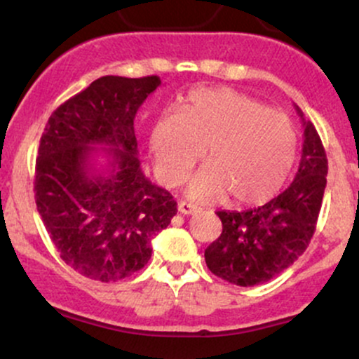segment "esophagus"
<instances>
[{
    "label": "esophagus",
    "mask_w": 359,
    "mask_h": 359,
    "mask_svg": "<svg viewBox=\"0 0 359 359\" xmlns=\"http://www.w3.org/2000/svg\"><path fill=\"white\" fill-rule=\"evenodd\" d=\"M197 211H199V208H197L196 204L185 203V201H182V203H179V212L187 214V216H191V214H196Z\"/></svg>",
    "instance_id": "esophagus-1"
}]
</instances>
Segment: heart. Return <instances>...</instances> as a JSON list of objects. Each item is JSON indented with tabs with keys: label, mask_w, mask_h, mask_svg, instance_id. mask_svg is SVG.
<instances>
[{
	"label": "heart",
	"mask_w": 359,
	"mask_h": 359,
	"mask_svg": "<svg viewBox=\"0 0 359 359\" xmlns=\"http://www.w3.org/2000/svg\"><path fill=\"white\" fill-rule=\"evenodd\" d=\"M299 137L285 114L231 89H199L154 123L150 148L163 184L177 185L204 154L208 165L187 185L194 199L229 194L236 204L273 197L294 165Z\"/></svg>",
	"instance_id": "obj_1"
}]
</instances>
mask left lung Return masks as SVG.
<instances>
[{
  "label": "left lung",
  "mask_w": 359,
  "mask_h": 359,
  "mask_svg": "<svg viewBox=\"0 0 359 359\" xmlns=\"http://www.w3.org/2000/svg\"><path fill=\"white\" fill-rule=\"evenodd\" d=\"M302 119L304 145L299 170L282 194L255 209L217 211L222 233L204 251L205 265L216 277L240 287L269 282L294 265L314 236L323 205L327 158L319 133Z\"/></svg>",
  "instance_id": "obj_1"
}]
</instances>
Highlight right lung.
Returning a JSON list of instances; mask_svg holds the SVG:
<instances>
[{
    "instance_id": "add662e5",
    "label": "right lung",
    "mask_w": 359,
    "mask_h": 359,
    "mask_svg": "<svg viewBox=\"0 0 359 359\" xmlns=\"http://www.w3.org/2000/svg\"><path fill=\"white\" fill-rule=\"evenodd\" d=\"M158 76H104L60 104L40 138L35 203L60 258L81 275L116 282L142 270L151 240L177 214L172 194L140 167L135 114ZM107 165L95 168L93 158Z\"/></svg>"
}]
</instances>
